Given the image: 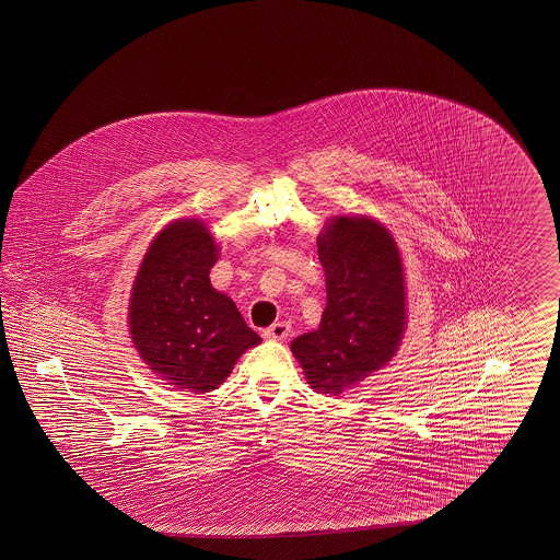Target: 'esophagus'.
I'll list each match as a JSON object with an SVG mask.
<instances>
[{"label":"esophagus","instance_id":"esophagus-1","mask_svg":"<svg viewBox=\"0 0 560 560\" xmlns=\"http://www.w3.org/2000/svg\"><path fill=\"white\" fill-rule=\"evenodd\" d=\"M292 331V325L288 320H277L272 323L268 329H265V338L267 340H285Z\"/></svg>","mask_w":560,"mask_h":560}]
</instances>
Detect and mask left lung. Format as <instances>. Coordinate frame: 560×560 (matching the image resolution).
<instances>
[{"label": "left lung", "instance_id": "left-lung-1", "mask_svg": "<svg viewBox=\"0 0 560 560\" xmlns=\"http://www.w3.org/2000/svg\"><path fill=\"white\" fill-rule=\"evenodd\" d=\"M327 306L319 329L292 342L311 388L340 395L382 370L407 325L405 275L388 229L368 215H336L319 235Z\"/></svg>", "mask_w": 560, "mask_h": 560}]
</instances>
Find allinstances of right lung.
Segmentation results:
<instances>
[{
	"label": "right lung",
	"instance_id": "1",
	"mask_svg": "<svg viewBox=\"0 0 560 560\" xmlns=\"http://www.w3.org/2000/svg\"><path fill=\"white\" fill-rule=\"evenodd\" d=\"M215 260L218 245L206 222L174 220L149 245L130 298L140 359L176 390L195 395L218 388L241 354L262 342L235 302L213 290Z\"/></svg>",
	"mask_w": 560,
	"mask_h": 560
}]
</instances>
